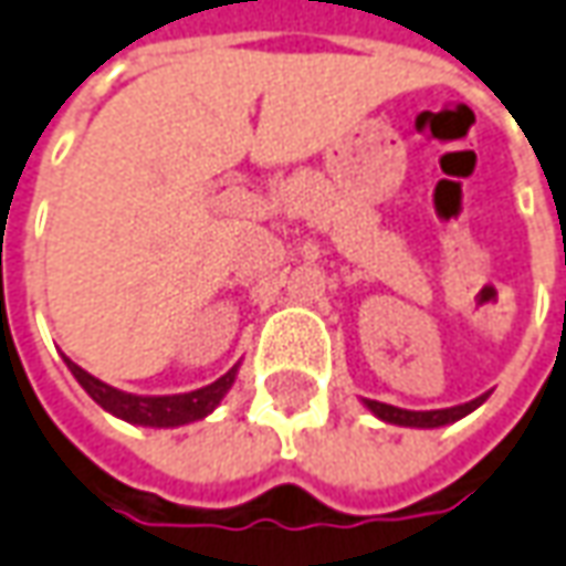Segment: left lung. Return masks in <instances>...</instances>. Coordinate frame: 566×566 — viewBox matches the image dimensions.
<instances>
[{"label": "left lung", "mask_w": 566, "mask_h": 566, "mask_svg": "<svg viewBox=\"0 0 566 566\" xmlns=\"http://www.w3.org/2000/svg\"><path fill=\"white\" fill-rule=\"evenodd\" d=\"M486 396H476L464 406H452V409H433V412H412V409H396V406H387V402H378V399H365V409L387 421V424H399V428H443V424H455L459 418L471 415L476 406L486 402Z\"/></svg>", "instance_id": "1"}]
</instances>
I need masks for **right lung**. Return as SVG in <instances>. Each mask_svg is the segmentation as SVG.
<instances>
[{"label": "right lung", "instance_id": "obj_1", "mask_svg": "<svg viewBox=\"0 0 566 566\" xmlns=\"http://www.w3.org/2000/svg\"><path fill=\"white\" fill-rule=\"evenodd\" d=\"M64 363L71 368V375L80 380V387L105 409V412L117 415L129 424H142V428H179V424H191V421H201L207 415L217 409L222 402V396L232 390L234 375H238V365L229 368L222 378L213 384H207L201 390H191V394H176V396H136L123 394L117 387H111L105 380L92 378L86 368H80L64 356Z\"/></svg>", "mask_w": 566, "mask_h": 566}]
</instances>
